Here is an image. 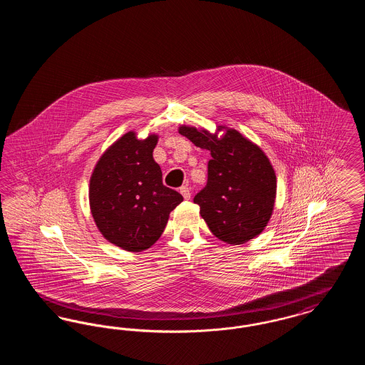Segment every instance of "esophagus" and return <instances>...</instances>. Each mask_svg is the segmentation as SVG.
I'll use <instances>...</instances> for the list:
<instances>
[{
	"label": "esophagus",
	"mask_w": 365,
	"mask_h": 365,
	"mask_svg": "<svg viewBox=\"0 0 365 365\" xmlns=\"http://www.w3.org/2000/svg\"><path fill=\"white\" fill-rule=\"evenodd\" d=\"M180 194L183 195L185 200H189L191 197L190 189H189L187 186H182V187H180Z\"/></svg>",
	"instance_id": "1"
}]
</instances>
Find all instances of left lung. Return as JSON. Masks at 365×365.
<instances>
[{
    "label": "left lung",
    "instance_id": "obj_1",
    "mask_svg": "<svg viewBox=\"0 0 365 365\" xmlns=\"http://www.w3.org/2000/svg\"><path fill=\"white\" fill-rule=\"evenodd\" d=\"M224 135L218 137V131ZM179 134L210 152L207 186L194 204L212 234L223 242L241 245L260 235L277 198V175L259 145L234 128L216 133L182 124Z\"/></svg>",
    "mask_w": 365,
    "mask_h": 365
}]
</instances>
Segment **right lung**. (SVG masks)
Wrapping results in <instances>:
<instances>
[{
    "label": "right lung",
    "mask_w": 365,
    "mask_h": 365,
    "mask_svg": "<svg viewBox=\"0 0 365 365\" xmlns=\"http://www.w3.org/2000/svg\"><path fill=\"white\" fill-rule=\"evenodd\" d=\"M158 135L137 138L128 131L97 161L90 176L88 201L94 223L108 242L127 252L149 249L161 237L171 210L183 197L163 185L153 158Z\"/></svg>",
    "instance_id": "right-lung-1"
}]
</instances>
